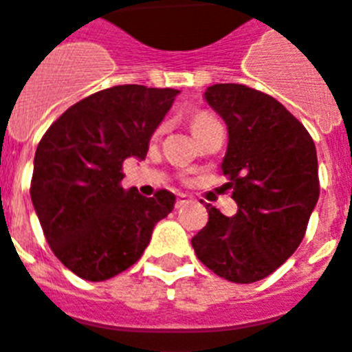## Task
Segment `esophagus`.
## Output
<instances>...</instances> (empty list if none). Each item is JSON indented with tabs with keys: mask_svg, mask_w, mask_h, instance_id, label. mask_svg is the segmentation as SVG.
Instances as JSON below:
<instances>
[{
	"mask_svg": "<svg viewBox=\"0 0 352 352\" xmlns=\"http://www.w3.org/2000/svg\"><path fill=\"white\" fill-rule=\"evenodd\" d=\"M190 201H192V197H190V195H186V193H181V195H179V199H177V208H181V206H186Z\"/></svg>",
	"mask_w": 352,
	"mask_h": 352,
	"instance_id": "esophagus-1",
	"label": "esophagus"
}]
</instances>
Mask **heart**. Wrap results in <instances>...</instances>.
<instances>
[{"mask_svg":"<svg viewBox=\"0 0 352 352\" xmlns=\"http://www.w3.org/2000/svg\"><path fill=\"white\" fill-rule=\"evenodd\" d=\"M215 120L212 115H206V113H199V115H195V117L192 118V129H197L199 126H203V124H206V122H212Z\"/></svg>","mask_w":352,"mask_h":352,"instance_id":"b5f03b06","label":"heart"}]
</instances>
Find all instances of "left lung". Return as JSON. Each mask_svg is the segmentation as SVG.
Here are the masks:
<instances>
[{"label":"left lung","mask_w":352,"mask_h":352,"mask_svg":"<svg viewBox=\"0 0 352 352\" xmlns=\"http://www.w3.org/2000/svg\"><path fill=\"white\" fill-rule=\"evenodd\" d=\"M204 100L226 124L221 164L239 210L210 219L193 235L197 257L232 283H254L300 246L320 197L316 146L303 124L276 98L241 84H215Z\"/></svg>","instance_id":"left-lung-1"}]
</instances>
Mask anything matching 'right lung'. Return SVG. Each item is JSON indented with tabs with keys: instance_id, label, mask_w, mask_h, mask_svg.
<instances>
[{
	"instance_id": "right-lung-1",
	"label": "right lung",
	"mask_w": 352,
	"mask_h": 352,
	"mask_svg": "<svg viewBox=\"0 0 352 352\" xmlns=\"http://www.w3.org/2000/svg\"><path fill=\"white\" fill-rule=\"evenodd\" d=\"M177 89L115 85L74 104L38 144L30 199L54 256L87 281H106L138 261L155 225L175 206L159 190L122 188L126 159L144 160Z\"/></svg>"
}]
</instances>
